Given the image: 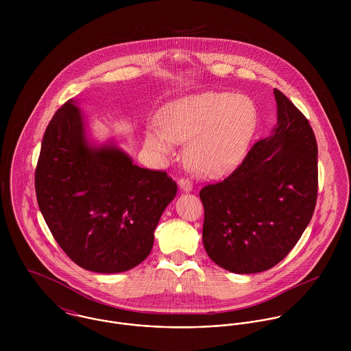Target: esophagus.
Listing matches in <instances>:
<instances>
[{
  "label": "esophagus",
  "mask_w": 351,
  "mask_h": 351,
  "mask_svg": "<svg viewBox=\"0 0 351 351\" xmlns=\"http://www.w3.org/2000/svg\"><path fill=\"white\" fill-rule=\"evenodd\" d=\"M178 185H180V189H181L182 192L189 193V192H192V191H193V184H192V181H191V180H188V178H182V180H180V181H178Z\"/></svg>",
  "instance_id": "1"
}]
</instances>
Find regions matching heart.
Wrapping results in <instances>:
<instances>
[{"instance_id": "obj_1", "label": "heart", "mask_w": 351, "mask_h": 351, "mask_svg": "<svg viewBox=\"0 0 351 351\" xmlns=\"http://www.w3.org/2000/svg\"><path fill=\"white\" fill-rule=\"evenodd\" d=\"M160 123L146 128L151 150L169 155L178 142H186L185 160L202 177H217L231 170L246 154L258 124V110L250 97L228 92H205L169 102Z\"/></svg>"}]
</instances>
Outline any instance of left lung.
Masks as SVG:
<instances>
[{
  "instance_id": "8db88e82",
  "label": "left lung",
  "mask_w": 351,
  "mask_h": 351,
  "mask_svg": "<svg viewBox=\"0 0 351 351\" xmlns=\"http://www.w3.org/2000/svg\"><path fill=\"white\" fill-rule=\"evenodd\" d=\"M277 124L224 181L204 186L202 243L220 267L269 270L295 247L317 197V145L300 110L274 89Z\"/></svg>"
}]
</instances>
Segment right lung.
I'll return each mask as SVG.
<instances>
[{
    "instance_id": "obj_1",
    "label": "right lung",
    "mask_w": 351,
    "mask_h": 351,
    "mask_svg": "<svg viewBox=\"0 0 351 351\" xmlns=\"http://www.w3.org/2000/svg\"><path fill=\"white\" fill-rule=\"evenodd\" d=\"M40 212L52 237L78 266L121 273L143 262L177 184L136 166L112 139L92 143L75 101L46 130L35 173Z\"/></svg>"
}]
</instances>
